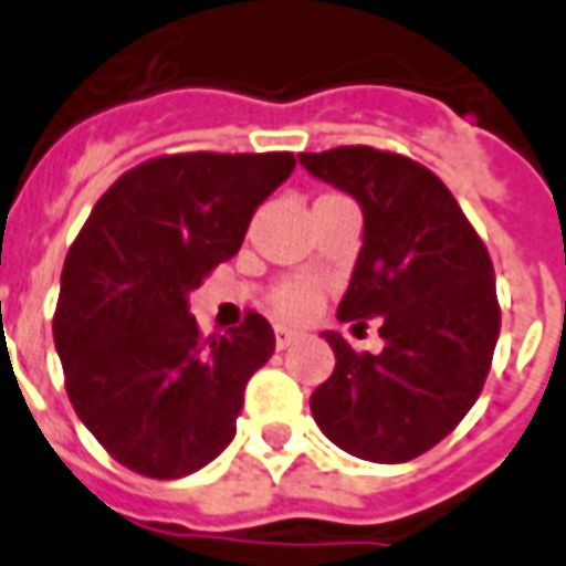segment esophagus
Masks as SVG:
<instances>
[{
    "instance_id": "esophagus-1",
    "label": "esophagus",
    "mask_w": 566,
    "mask_h": 566,
    "mask_svg": "<svg viewBox=\"0 0 566 566\" xmlns=\"http://www.w3.org/2000/svg\"><path fill=\"white\" fill-rule=\"evenodd\" d=\"M296 338H300V333H296V329H291V326H275V347H279V350H284V347L287 345H294Z\"/></svg>"
}]
</instances>
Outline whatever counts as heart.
<instances>
[{
    "instance_id": "1",
    "label": "heart",
    "mask_w": 566,
    "mask_h": 566,
    "mask_svg": "<svg viewBox=\"0 0 566 566\" xmlns=\"http://www.w3.org/2000/svg\"><path fill=\"white\" fill-rule=\"evenodd\" d=\"M333 198V195H329ZM324 200V198H321ZM272 303L275 308L287 317H305L317 303V294L315 287H308V284H300V282H291V284H282L275 296H272Z\"/></svg>"
}]
</instances>
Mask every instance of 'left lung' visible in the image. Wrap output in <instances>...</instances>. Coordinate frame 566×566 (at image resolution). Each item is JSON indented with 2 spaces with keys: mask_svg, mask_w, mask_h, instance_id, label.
Masks as SVG:
<instances>
[{
  "mask_svg": "<svg viewBox=\"0 0 566 566\" xmlns=\"http://www.w3.org/2000/svg\"><path fill=\"white\" fill-rule=\"evenodd\" d=\"M300 165L363 209V249L338 321L380 316V354L324 333L333 375L312 392V417L345 453L411 462L443 441L485 384L501 308L495 270L450 188L411 158L371 146L303 153Z\"/></svg>",
  "mask_w": 566,
  "mask_h": 566,
  "instance_id": "left-lung-1",
  "label": "left lung"
}]
</instances>
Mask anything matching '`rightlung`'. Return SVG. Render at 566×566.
Wrapping results in <instances>:
<instances>
[{
  "instance_id": "right-lung-1",
  "label": "right lung",
  "mask_w": 566,
  "mask_h": 566,
  "mask_svg": "<svg viewBox=\"0 0 566 566\" xmlns=\"http://www.w3.org/2000/svg\"><path fill=\"white\" fill-rule=\"evenodd\" d=\"M294 167L291 153L153 158L104 191L71 245L53 317L65 389L137 474L179 480L233 441L275 333L251 312L203 338L188 296L240 251L254 209Z\"/></svg>"
}]
</instances>
